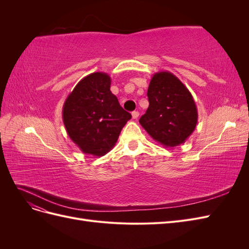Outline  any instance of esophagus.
<instances>
[{
    "label": "esophagus",
    "instance_id": "1",
    "mask_svg": "<svg viewBox=\"0 0 249 249\" xmlns=\"http://www.w3.org/2000/svg\"><path fill=\"white\" fill-rule=\"evenodd\" d=\"M138 116H139V112H138V111H133V112H132V117H133L134 119H137Z\"/></svg>",
    "mask_w": 249,
    "mask_h": 249
}]
</instances>
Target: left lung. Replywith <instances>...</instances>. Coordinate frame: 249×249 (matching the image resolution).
I'll use <instances>...</instances> for the list:
<instances>
[{"label":"left lung","instance_id":"left-lung-1","mask_svg":"<svg viewBox=\"0 0 249 249\" xmlns=\"http://www.w3.org/2000/svg\"><path fill=\"white\" fill-rule=\"evenodd\" d=\"M149 106L139 119L150 137L164 147L184 143L197 124V108L191 92L169 71L156 72L147 89Z\"/></svg>","mask_w":249,"mask_h":249}]
</instances>
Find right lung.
<instances>
[{
  "label": "right lung",
  "instance_id": "add662e5",
  "mask_svg": "<svg viewBox=\"0 0 249 249\" xmlns=\"http://www.w3.org/2000/svg\"><path fill=\"white\" fill-rule=\"evenodd\" d=\"M110 86L108 73L92 72L78 83L64 102L62 118L66 132L84 154L106 155L132 118L120 107Z\"/></svg>",
  "mask_w": 249,
  "mask_h": 249
}]
</instances>
